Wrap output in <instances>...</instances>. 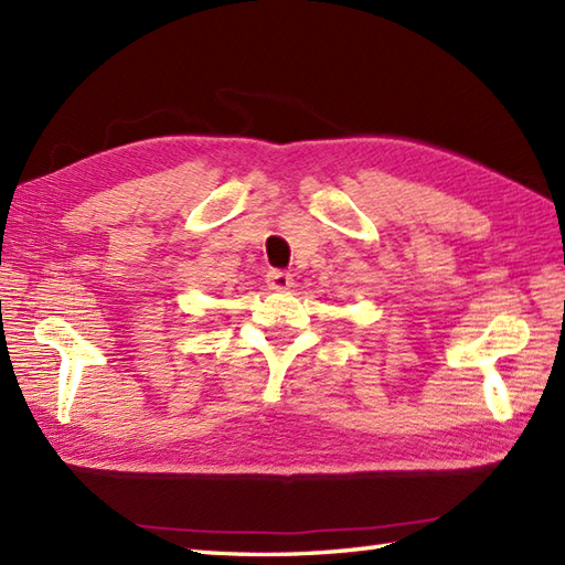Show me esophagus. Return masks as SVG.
I'll return each instance as SVG.
<instances>
[{"label":"esophagus","instance_id":"34e87169","mask_svg":"<svg viewBox=\"0 0 565 565\" xmlns=\"http://www.w3.org/2000/svg\"><path fill=\"white\" fill-rule=\"evenodd\" d=\"M267 286L271 291H289L294 286V276L289 271L271 269V271H267Z\"/></svg>","mask_w":565,"mask_h":565}]
</instances>
